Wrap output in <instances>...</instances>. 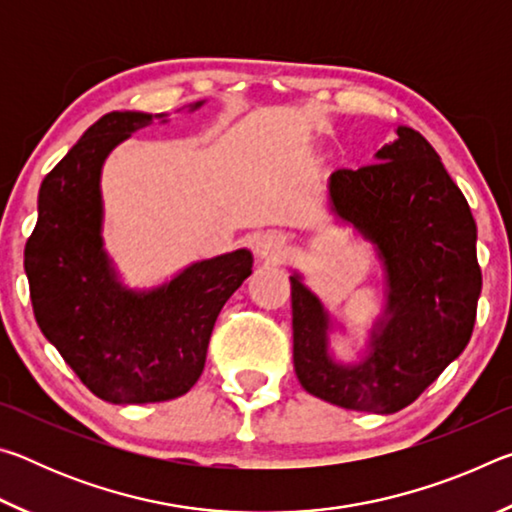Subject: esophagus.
<instances>
[{
  "label": "esophagus",
  "instance_id": "34e87169",
  "mask_svg": "<svg viewBox=\"0 0 512 512\" xmlns=\"http://www.w3.org/2000/svg\"><path fill=\"white\" fill-rule=\"evenodd\" d=\"M255 253L259 259H266V262H277L287 253V237L280 230H266L255 239Z\"/></svg>",
  "mask_w": 512,
  "mask_h": 512
}]
</instances>
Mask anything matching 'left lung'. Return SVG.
Returning a JSON list of instances; mask_svg holds the SVG:
<instances>
[{"label":"left lung","mask_w":512,"mask_h":512,"mask_svg":"<svg viewBox=\"0 0 512 512\" xmlns=\"http://www.w3.org/2000/svg\"><path fill=\"white\" fill-rule=\"evenodd\" d=\"M375 164L336 169L329 210L375 244L386 309L359 363L329 354V314L300 273L291 280L293 368L302 388L352 411L395 413L420 397L470 343L481 268L476 223L433 146L409 126Z\"/></svg>","instance_id":"left-lung-1"}]
</instances>
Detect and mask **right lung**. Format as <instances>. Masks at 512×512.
Masks as SVG:
<instances>
[{"label": "right lung", "instance_id": "obj_1", "mask_svg": "<svg viewBox=\"0 0 512 512\" xmlns=\"http://www.w3.org/2000/svg\"><path fill=\"white\" fill-rule=\"evenodd\" d=\"M164 117L124 110L92 124L42 180L38 223L24 248L42 334L112 404L185 395L205 368L216 316L253 273V253L239 248L194 262L149 291L119 282L101 237V169L117 144Z\"/></svg>", "mask_w": 512, "mask_h": 512}]
</instances>
